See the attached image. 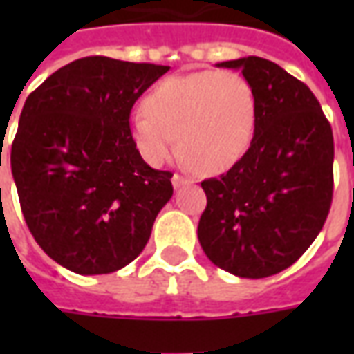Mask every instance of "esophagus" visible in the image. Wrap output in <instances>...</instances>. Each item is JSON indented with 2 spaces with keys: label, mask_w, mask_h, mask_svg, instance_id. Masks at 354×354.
Returning <instances> with one entry per match:
<instances>
[{
  "label": "esophagus",
  "mask_w": 354,
  "mask_h": 354,
  "mask_svg": "<svg viewBox=\"0 0 354 354\" xmlns=\"http://www.w3.org/2000/svg\"><path fill=\"white\" fill-rule=\"evenodd\" d=\"M187 182H189V180L185 176H182V174H174V176H172V185H174V187H180V185L187 184Z\"/></svg>",
  "instance_id": "34e87169"
}]
</instances>
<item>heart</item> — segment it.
Returning <instances> with one entry per match:
<instances>
[{
    "mask_svg": "<svg viewBox=\"0 0 354 354\" xmlns=\"http://www.w3.org/2000/svg\"><path fill=\"white\" fill-rule=\"evenodd\" d=\"M258 96L237 72L170 75L151 88L144 111L129 121L140 155L162 165L180 153L193 169L214 174L231 169L246 153L256 132Z\"/></svg>",
    "mask_w": 354,
    "mask_h": 354,
    "instance_id": "heart-1",
    "label": "heart"
}]
</instances>
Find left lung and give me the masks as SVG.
Returning <instances> with one entry per match:
<instances>
[{"label":"left lung","mask_w":354,"mask_h":354,"mask_svg":"<svg viewBox=\"0 0 354 354\" xmlns=\"http://www.w3.org/2000/svg\"><path fill=\"white\" fill-rule=\"evenodd\" d=\"M258 96L256 132L225 174L201 182L199 243L208 260L243 279L296 263L326 222L334 193V136L305 83L260 57L220 62Z\"/></svg>","instance_id":"left-lung-1"}]
</instances>
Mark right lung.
Returning a JSON list of instances; mask_svg holds the SVG:
<instances>
[{"mask_svg": "<svg viewBox=\"0 0 354 354\" xmlns=\"http://www.w3.org/2000/svg\"><path fill=\"white\" fill-rule=\"evenodd\" d=\"M169 66L108 57L73 60L24 102L11 170L35 243L77 274L113 273L149 241L172 197V172L134 146V102Z\"/></svg>", "mask_w": 354, "mask_h": 354, "instance_id": "right-lung-1", "label": "right lung"}]
</instances>
